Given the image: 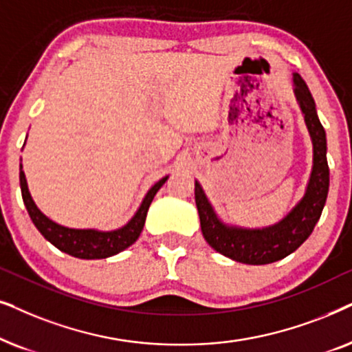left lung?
<instances>
[{"label": "left lung", "instance_id": "left-lung-1", "mask_svg": "<svg viewBox=\"0 0 352 352\" xmlns=\"http://www.w3.org/2000/svg\"><path fill=\"white\" fill-rule=\"evenodd\" d=\"M293 91L312 142V170L302 198L283 219L262 228H246L223 222L206 196L203 186L195 180V199L204 240L220 254L243 264H272L296 251L312 233L329 195L327 135L318 120L311 91L296 72L293 74Z\"/></svg>", "mask_w": 352, "mask_h": 352}]
</instances>
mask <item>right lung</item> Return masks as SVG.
<instances>
[{"label": "right lung", "instance_id": "obj_1", "mask_svg": "<svg viewBox=\"0 0 352 352\" xmlns=\"http://www.w3.org/2000/svg\"><path fill=\"white\" fill-rule=\"evenodd\" d=\"M19 179H21V191L22 199L25 204L27 212H29L32 222L38 228V232L48 240L51 245H54L58 250H60L65 254L78 257V259H106V257L119 254L120 251L127 250L132 246L135 241L138 240L140 233H142L144 227V220H146V214L149 206H151L154 196L161 186L166 184L168 175L162 177L161 180L156 182L133 214V217L129 220L127 223L122 227L116 228V230H98V228H69L64 225L56 223L54 220L41 212L38 206L35 204L34 198H32L29 185H27L25 173L19 170Z\"/></svg>", "mask_w": 352, "mask_h": 352}]
</instances>
